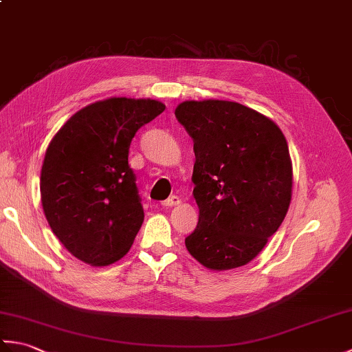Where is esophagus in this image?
<instances>
[{"instance_id": "esophagus-1", "label": "esophagus", "mask_w": 352, "mask_h": 352, "mask_svg": "<svg viewBox=\"0 0 352 352\" xmlns=\"http://www.w3.org/2000/svg\"><path fill=\"white\" fill-rule=\"evenodd\" d=\"M180 203H182L180 198L175 197V195H172V197H169L166 201H163L162 206H163V207H174V206H178Z\"/></svg>"}]
</instances>
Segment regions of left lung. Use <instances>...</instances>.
Segmentation results:
<instances>
[{
  "instance_id": "obj_1",
  "label": "left lung",
  "mask_w": 352,
  "mask_h": 352,
  "mask_svg": "<svg viewBox=\"0 0 352 352\" xmlns=\"http://www.w3.org/2000/svg\"><path fill=\"white\" fill-rule=\"evenodd\" d=\"M175 116L195 153L199 218L186 248L212 271L250 263L289 210L294 174L286 138L271 119L233 101H184Z\"/></svg>"
}]
</instances>
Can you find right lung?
I'll use <instances>...</instances> for the list:
<instances>
[{"instance_id": "add662e5", "label": "right lung", "mask_w": 352, "mask_h": 352, "mask_svg": "<svg viewBox=\"0 0 352 352\" xmlns=\"http://www.w3.org/2000/svg\"><path fill=\"white\" fill-rule=\"evenodd\" d=\"M164 110L155 100L109 98L78 110L56 133L41 170L43 213L58 241L91 266L122 258L144 222L129 149Z\"/></svg>"}]
</instances>
